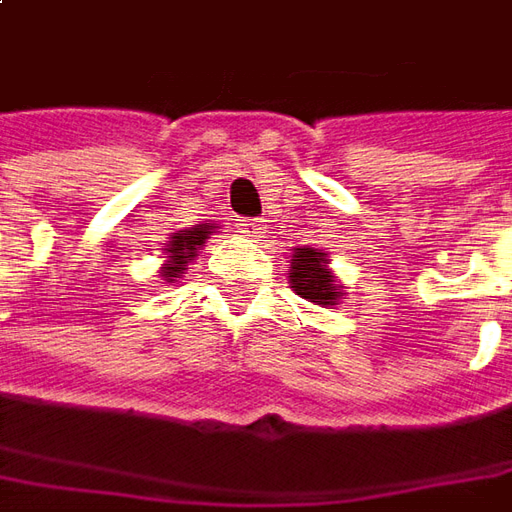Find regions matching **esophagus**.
<instances>
[{
  "label": "esophagus",
  "mask_w": 512,
  "mask_h": 512,
  "mask_svg": "<svg viewBox=\"0 0 512 512\" xmlns=\"http://www.w3.org/2000/svg\"><path fill=\"white\" fill-rule=\"evenodd\" d=\"M239 231L245 236H253V239H259V236H264V220H239Z\"/></svg>",
  "instance_id": "obj_1"
}]
</instances>
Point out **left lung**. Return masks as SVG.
<instances>
[{"mask_svg": "<svg viewBox=\"0 0 512 512\" xmlns=\"http://www.w3.org/2000/svg\"><path fill=\"white\" fill-rule=\"evenodd\" d=\"M290 287L301 298L317 306H334L343 298V290L337 284V278L329 270L326 253L315 248H295L290 259Z\"/></svg>", "mask_w": 512, "mask_h": 512, "instance_id": "8db88e82", "label": "left lung"}]
</instances>
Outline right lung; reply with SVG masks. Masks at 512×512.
<instances>
[{"mask_svg":"<svg viewBox=\"0 0 512 512\" xmlns=\"http://www.w3.org/2000/svg\"><path fill=\"white\" fill-rule=\"evenodd\" d=\"M209 234H214V225L203 222V225H195V228H186V231H178V234L169 236L167 248H164L167 264L161 267V278L167 284H175L183 270H189V262L195 259L197 250L203 248V242L209 239Z\"/></svg>","mask_w":512,"mask_h":512,"instance_id":"obj_1","label":"right lung"}]
</instances>
